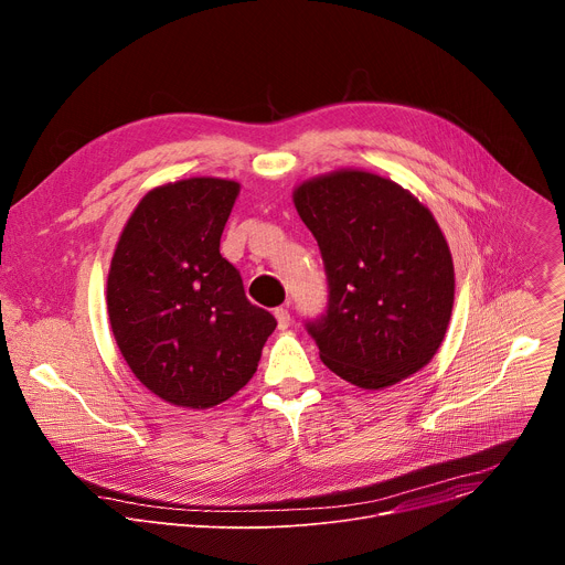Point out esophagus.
<instances>
[{
	"mask_svg": "<svg viewBox=\"0 0 565 565\" xmlns=\"http://www.w3.org/2000/svg\"><path fill=\"white\" fill-rule=\"evenodd\" d=\"M275 317H277V327H279V329H288V327H290L292 317H290V312H288V308H286V306L275 308Z\"/></svg>",
	"mask_w": 565,
	"mask_h": 565,
	"instance_id": "esophagus-1",
	"label": "esophagus"
}]
</instances>
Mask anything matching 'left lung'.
<instances>
[{
	"label": "left lung",
	"instance_id": "left-lung-1",
	"mask_svg": "<svg viewBox=\"0 0 565 565\" xmlns=\"http://www.w3.org/2000/svg\"><path fill=\"white\" fill-rule=\"evenodd\" d=\"M295 207L327 270V308L303 324L321 362L362 388L420 371L454 306V264L431 212L397 183L358 170L299 185Z\"/></svg>",
	"mask_w": 565,
	"mask_h": 565
}]
</instances>
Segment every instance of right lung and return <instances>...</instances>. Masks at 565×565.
I'll list each match as a JSON object with an SVG mask.
<instances>
[{
    "label": "right lung",
    "mask_w": 565,
    "mask_h": 565,
    "mask_svg": "<svg viewBox=\"0 0 565 565\" xmlns=\"http://www.w3.org/2000/svg\"><path fill=\"white\" fill-rule=\"evenodd\" d=\"M236 194L238 183L223 179L151 190L111 259L116 344L134 375L179 407L207 409L246 386L277 327L218 253Z\"/></svg>",
    "instance_id": "obj_1"
}]
</instances>
